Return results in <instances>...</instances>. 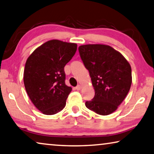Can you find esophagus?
I'll return each instance as SVG.
<instances>
[{
    "label": "esophagus",
    "instance_id": "esophagus-1",
    "mask_svg": "<svg viewBox=\"0 0 154 154\" xmlns=\"http://www.w3.org/2000/svg\"><path fill=\"white\" fill-rule=\"evenodd\" d=\"M80 89H81V87H80V85H78L77 87H75V89L76 90H80Z\"/></svg>",
    "mask_w": 154,
    "mask_h": 154
}]
</instances>
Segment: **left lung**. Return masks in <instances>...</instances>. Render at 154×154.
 Instances as JSON below:
<instances>
[{"label": "left lung", "instance_id": "8db88e82", "mask_svg": "<svg viewBox=\"0 0 154 154\" xmlns=\"http://www.w3.org/2000/svg\"><path fill=\"white\" fill-rule=\"evenodd\" d=\"M79 51L95 89L94 97L87 101L85 106L101 115L111 114L130 91V65L120 52L107 45H82Z\"/></svg>", "mask_w": 154, "mask_h": 154}]
</instances>
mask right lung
Segmentation results:
<instances>
[{
	"mask_svg": "<svg viewBox=\"0 0 154 154\" xmlns=\"http://www.w3.org/2000/svg\"><path fill=\"white\" fill-rule=\"evenodd\" d=\"M76 50V44L50 40L35 49L26 60L25 89L32 104L44 115H54L65 106L72 87L65 85L64 67Z\"/></svg>",
	"mask_w": 154,
	"mask_h": 154,
	"instance_id": "obj_1",
	"label": "right lung"
}]
</instances>
